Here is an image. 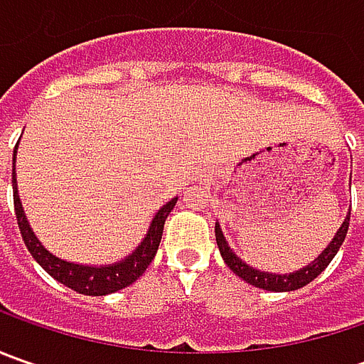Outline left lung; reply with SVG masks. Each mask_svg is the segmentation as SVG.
<instances>
[{
	"mask_svg": "<svg viewBox=\"0 0 364 364\" xmlns=\"http://www.w3.org/2000/svg\"><path fill=\"white\" fill-rule=\"evenodd\" d=\"M348 220H350V215L344 218L343 227L338 229V232L334 235V239L330 241V245L322 251V255L318 259H314V263H310L308 267H304L300 272L289 273V275H275V273H265L257 272L253 267H249L247 263H243L241 259L237 257L231 251V247L227 245L225 237H223V231L220 227H215V235H217V245L220 255L225 259V263L231 267L232 273H237L241 279H245L247 284L251 286L261 287V289H267V291H291V289H300V287L308 286L312 279H316L320 273L324 272L328 267V263L334 259V255L338 253L341 245H343L344 237L348 232Z\"/></svg>",
	"mask_w": 364,
	"mask_h": 364,
	"instance_id": "1",
	"label": "left lung"
}]
</instances>
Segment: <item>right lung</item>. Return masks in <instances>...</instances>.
<instances>
[{
	"label": "right lung",
	"mask_w": 364,
	"mask_h": 364,
	"mask_svg": "<svg viewBox=\"0 0 364 364\" xmlns=\"http://www.w3.org/2000/svg\"><path fill=\"white\" fill-rule=\"evenodd\" d=\"M14 161H16V151H14ZM11 184H14V208H16V218H18V227H20L21 239L28 247V251L32 253V257L38 261V265L50 273L56 282H60L66 287L75 289L78 294L85 296H105V294H113L117 289L132 286L133 282L146 272L147 265L154 261L158 247L161 241V232H164V223L168 215L172 213L176 206V200H170L164 204L156 218L151 220V227L147 231V237L144 243L139 245L132 255L123 259L115 265H107V267H89V265H77V263H68L63 259L54 257L48 253L42 243L36 239V235L30 229L23 208H21L20 196H18V186H16V168H11Z\"/></svg>",
	"instance_id": "1"
}]
</instances>
